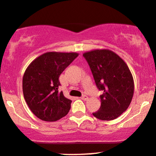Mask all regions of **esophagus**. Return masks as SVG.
<instances>
[{
	"mask_svg": "<svg viewBox=\"0 0 156 156\" xmlns=\"http://www.w3.org/2000/svg\"><path fill=\"white\" fill-rule=\"evenodd\" d=\"M80 99H83V100H84V101H87L88 99H89V97L86 96V95H83V96L80 97Z\"/></svg>",
	"mask_w": 156,
	"mask_h": 156,
	"instance_id": "34e87169",
	"label": "esophagus"
}]
</instances>
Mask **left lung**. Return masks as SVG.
Returning a JSON list of instances; mask_svg holds the SVG:
<instances>
[{
	"instance_id": "1",
	"label": "left lung",
	"mask_w": 156,
	"mask_h": 156,
	"mask_svg": "<svg viewBox=\"0 0 156 156\" xmlns=\"http://www.w3.org/2000/svg\"><path fill=\"white\" fill-rule=\"evenodd\" d=\"M89 63L100 95L101 106L93 115L102 121L117 119L129 108L134 83L128 65L109 49H95L83 54Z\"/></svg>"
}]
</instances>
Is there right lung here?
<instances>
[{"label": "right lung", "instance_id": "add662e5", "mask_svg": "<svg viewBox=\"0 0 156 156\" xmlns=\"http://www.w3.org/2000/svg\"><path fill=\"white\" fill-rule=\"evenodd\" d=\"M78 56L76 52H46L28 65L22 90L28 107L38 119L57 121L68 113L72 101L58 90L59 77Z\"/></svg>", "mask_w": 156, "mask_h": 156}]
</instances>
